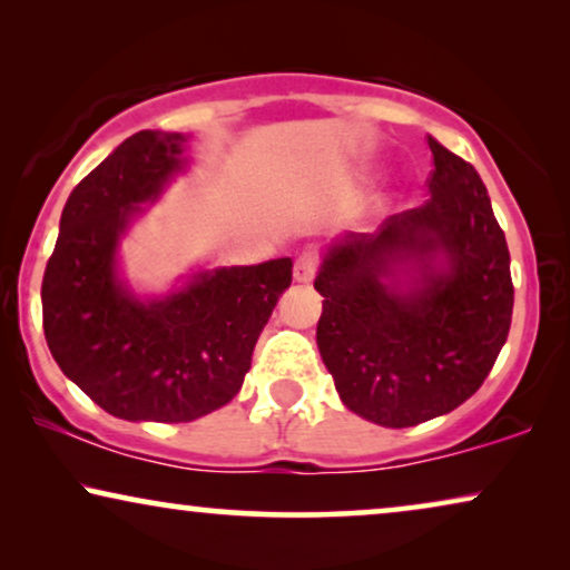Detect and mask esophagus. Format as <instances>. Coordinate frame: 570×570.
I'll return each mask as SVG.
<instances>
[{
	"label": "esophagus",
	"mask_w": 570,
	"mask_h": 570,
	"mask_svg": "<svg viewBox=\"0 0 570 570\" xmlns=\"http://www.w3.org/2000/svg\"><path fill=\"white\" fill-rule=\"evenodd\" d=\"M318 254L316 252H303L298 254V259H295V267H293V275L298 283H311L314 275L318 272Z\"/></svg>",
	"instance_id": "34e87169"
}]
</instances>
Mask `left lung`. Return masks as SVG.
Listing matches in <instances>:
<instances>
[{
	"label": "left lung",
	"instance_id": "8db88e82",
	"mask_svg": "<svg viewBox=\"0 0 570 570\" xmlns=\"http://www.w3.org/2000/svg\"><path fill=\"white\" fill-rule=\"evenodd\" d=\"M428 147L431 199L376 233L342 238L314 279L324 295L318 353L340 400L386 428L425 423L470 400L511 330V256L485 184L433 137ZM407 261L419 267L412 288L380 283Z\"/></svg>",
	"mask_w": 570,
	"mask_h": 570
}]
</instances>
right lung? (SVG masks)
I'll list each match as a JSON object with an SVG mask.
<instances>
[{
    "label": "right lung",
    "mask_w": 570,
    "mask_h": 570,
    "mask_svg": "<svg viewBox=\"0 0 570 570\" xmlns=\"http://www.w3.org/2000/svg\"><path fill=\"white\" fill-rule=\"evenodd\" d=\"M184 135L137 131L69 194L41 287L53 361L108 415L189 423L238 394L256 340L293 283V259L202 272L181 293L137 301L116 246L139 205L181 168Z\"/></svg>",
    "instance_id": "1"
}]
</instances>
